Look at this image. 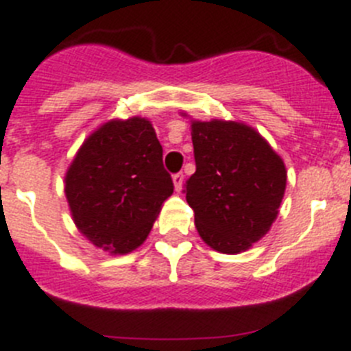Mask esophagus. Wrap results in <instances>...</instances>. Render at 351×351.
I'll return each instance as SVG.
<instances>
[{
	"label": "esophagus",
	"mask_w": 351,
	"mask_h": 351,
	"mask_svg": "<svg viewBox=\"0 0 351 351\" xmlns=\"http://www.w3.org/2000/svg\"><path fill=\"white\" fill-rule=\"evenodd\" d=\"M173 184H175L176 193H180V191H182V185H184V173H175V175H173Z\"/></svg>",
	"instance_id": "1"
}]
</instances>
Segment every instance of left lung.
Instances as JSON below:
<instances>
[{
	"label": "left lung",
	"instance_id": "left-lung-1",
	"mask_svg": "<svg viewBox=\"0 0 351 351\" xmlns=\"http://www.w3.org/2000/svg\"><path fill=\"white\" fill-rule=\"evenodd\" d=\"M196 173L185 182L203 242L224 254L268 233L286 189V167L260 134L239 121H193Z\"/></svg>",
	"mask_w": 351,
	"mask_h": 351
}]
</instances>
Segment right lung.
Listing matches in <instances>:
<instances>
[{
  "instance_id": "right-lung-1",
  "label": "right lung",
  "mask_w": 351,
  "mask_h": 351,
  "mask_svg": "<svg viewBox=\"0 0 351 351\" xmlns=\"http://www.w3.org/2000/svg\"><path fill=\"white\" fill-rule=\"evenodd\" d=\"M173 189L157 134L139 117L99 127L65 176L75 226L111 254H127L145 242Z\"/></svg>"
}]
</instances>
